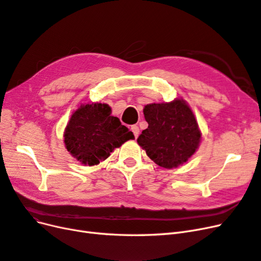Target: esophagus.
I'll return each instance as SVG.
<instances>
[{
    "mask_svg": "<svg viewBox=\"0 0 261 261\" xmlns=\"http://www.w3.org/2000/svg\"><path fill=\"white\" fill-rule=\"evenodd\" d=\"M130 129L134 133V136H135V138H137L138 135H139V127H138V126L137 125H133Z\"/></svg>",
    "mask_w": 261,
    "mask_h": 261,
    "instance_id": "esophagus-1",
    "label": "esophagus"
}]
</instances>
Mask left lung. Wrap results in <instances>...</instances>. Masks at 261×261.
Instances as JSON below:
<instances>
[{
  "instance_id": "obj_1",
  "label": "left lung",
  "mask_w": 261,
  "mask_h": 261,
  "mask_svg": "<svg viewBox=\"0 0 261 261\" xmlns=\"http://www.w3.org/2000/svg\"><path fill=\"white\" fill-rule=\"evenodd\" d=\"M144 115L148 128L140 134L137 143L159 167L178 168L198 150L201 132L184 99L147 105Z\"/></svg>"
}]
</instances>
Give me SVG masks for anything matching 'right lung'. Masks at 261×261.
Wrapping results in <instances>:
<instances>
[{"label":"right lung","mask_w":261,"mask_h":261,"mask_svg":"<svg viewBox=\"0 0 261 261\" xmlns=\"http://www.w3.org/2000/svg\"><path fill=\"white\" fill-rule=\"evenodd\" d=\"M107 103L82 105L73 112L64 129V144L69 154L82 164L97 165L115 148L135 139L133 132L111 115Z\"/></svg>","instance_id":"right-lung-1"}]
</instances>
